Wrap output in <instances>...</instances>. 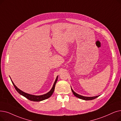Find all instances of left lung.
<instances>
[{
	"instance_id": "1",
	"label": "left lung",
	"mask_w": 121,
	"mask_h": 121,
	"mask_svg": "<svg viewBox=\"0 0 121 121\" xmlns=\"http://www.w3.org/2000/svg\"><path fill=\"white\" fill-rule=\"evenodd\" d=\"M71 90L73 94V95H74L75 96H76L77 97L82 99V100H93L94 99H95L96 98H97V97H98L99 96H93V97H86V96H83L82 95H80V94H78V93H76L73 90V89L71 88Z\"/></svg>"
}]
</instances>
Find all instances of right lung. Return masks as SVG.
<instances>
[{
  "label": "right lung",
  "mask_w": 121,
  "mask_h": 121,
  "mask_svg": "<svg viewBox=\"0 0 121 121\" xmlns=\"http://www.w3.org/2000/svg\"><path fill=\"white\" fill-rule=\"evenodd\" d=\"M58 76H57L56 77V78L55 80V81L53 84V86H52L51 90L47 93L43 94V95H31V94H28L26 92H24V91H22L21 90H20V89H19L16 86L14 82H12V81L11 80V78H10V79L11 80V82L13 83V85L14 86V87L15 88L16 90L21 95H22L23 96H24V97H25L26 98H27L28 99L30 100V101H43V100L46 99L48 98H49L51 95L52 94H53L54 91V89H55V85L57 82V80H58Z\"/></svg>",
  "instance_id": "obj_1"
}]
</instances>
